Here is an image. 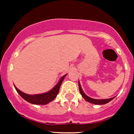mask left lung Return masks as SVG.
I'll return each mask as SVG.
<instances>
[{
  "label": "left lung",
  "instance_id": "8db88e82",
  "mask_svg": "<svg viewBox=\"0 0 134 134\" xmlns=\"http://www.w3.org/2000/svg\"><path fill=\"white\" fill-rule=\"evenodd\" d=\"M78 86H79V90L80 92V94H82V97H83L87 102H90V103L91 104H94L97 105L105 104L108 103L109 102H110L111 100H112L114 98V97H112V98H107V99H94V98H92L85 94V93L83 92V91L82 90V87H81V85L79 81H78Z\"/></svg>",
  "mask_w": 134,
  "mask_h": 134
}]
</instances>
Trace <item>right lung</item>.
Wrapping results in <instances>:
<instances>
[{"mask_svg": "<svg viewBox=\"0 0 134 134\" xmlns=\"http://www.w3.org/2000/svg\"><path fill=\"white\" fill-rule=\"evenodd\" d=\"M66 75H67V74L63 75L59 79V82H58L57 84L53 88L51 89L50 91L44 93H41V94H26V93H23V91H20L15 86L14 87L15 88L16 91H17V93L20 94V96L23 99H25L26 101H27V102H30V103L32 104L45 105L48 104L49 102H52V100H54L56 98V96H57V94L59 93V87H60L61 84H62V82H63V79H64Z\"/></svg>", "mask_w": 134, "mask_h": 134, "instance_id": "right-lung-1", "label": "right lung"}]
</instances>
